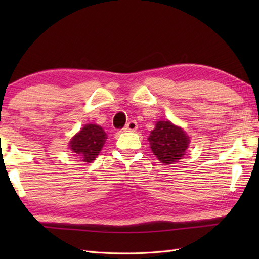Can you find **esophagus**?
<instances>
[{
	"label": "esophagus",
	"instance_id": "obj_1",
	"mask_svg": "<svg viewBox=\"0 0 259 259\" xmlns=\"http://www.w3.org/2000/svg\"><path fill=\"white\" fill-rule=\"evenodd\" d=\"M137 129H138V123H137L135 120H131L125 124L123 131H126V133H128V131H136Z\"/></svg>",
	"mask_w": 259,
	"mask_h": 259
}]
</instances>
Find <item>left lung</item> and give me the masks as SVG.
Segmentation results:
<instances>
[{
    "label": "left lung",
    "instance_id": "left-lung-1",
    "mask_svg": "<svg viewBox=\"0 0 259 259\" xmlns=\"http://www.w3.org/2000/svg\"><path fill=\"white\" fill-rule=\"evenodd\" d=\"M148 140L155 156L166 164L183 158L190 142L185 131L170 121H158Z\"/></svg>",
    "mask_w": 259,
    "mask_h": 259
}]
</instances>
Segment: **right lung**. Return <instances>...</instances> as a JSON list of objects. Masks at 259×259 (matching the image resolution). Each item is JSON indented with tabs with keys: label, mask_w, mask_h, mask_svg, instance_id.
Returning a JSON list of instances; mask_svg holds the SVG:
<instances>
[{
	"label": "right lung",
	"mask_w": 259,
	"mask_h": 259,
	"mask_svg": "<svg viewBox=\"0 0 259 259\" xmlns=\"http://www.w3.org/2000/svg\"><path fill=\"white\" fill-rule=\"evenodd\" d=\"M106 140V131L100 125L89 123L71 139L69 148L82 161L92 162L101 151Z\"/></svg>",
	"instance_id": "1"
}]
</instances>
